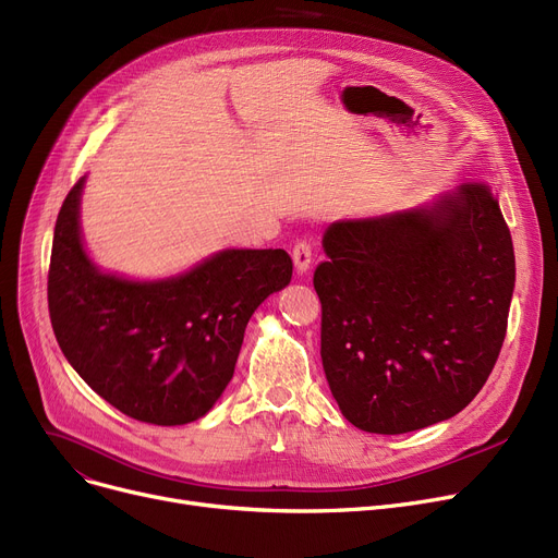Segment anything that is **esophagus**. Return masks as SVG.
I'll use <instances>...</instances> for the list:
<instances>
[{
	"mask_svg": "<svg viewBox=\"0 0 558 558\" xmlns=\"http://www.w3.org/2000/svg\"><path fill=\"white\" fill-rule=\"evenodd\" d=\"M291 257H294V269H296V274H299V276L307 274L310 264H312V244H310L307 240L299 242V244L294 246V251H291Z\"/></svg>",
	"mask_w": 558,
	"mask_h": 558,
	"instance_id": "1",
	"label": "esophagus"
}]
</instances>
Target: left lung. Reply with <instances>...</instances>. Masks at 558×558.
I'll return each mask as SVG.
<instances>
[{"label":"left lung","instance_id":"left-lung-1","mask_svg":"<svg viewBox=\"0 0 558 558\" xmlns=\"http://www.w3.org/2000/svg\"><path fill=\"white\" fill-rule=\"evenodd\" d=\"M314 271L320 360L341 414L404 434L459 414L488 379L515 287L511 232L486 185L339 219Z\"/></svg>","mask_w":558,"mask_h":558}]
</instances>
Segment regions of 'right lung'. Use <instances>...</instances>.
<instances>
[{"instance_id": "right-lung-1", "label": "right lung", "mask_w": 558, "mask_h": 558, "mask_svg": "<svg viewBox=\"0 0 558 558\" xmlns=\"http://www.w3.org/2000/svg\"><path fill=\"white\" fill-rule=\"evenodd\" d=\"M83 179L53 228L49 316L65 360L122 414L185 425L232 379L253 312L291 280L282 248H223L169 278L104 271L81 232Z\"/></svg>"}]
</instances>
